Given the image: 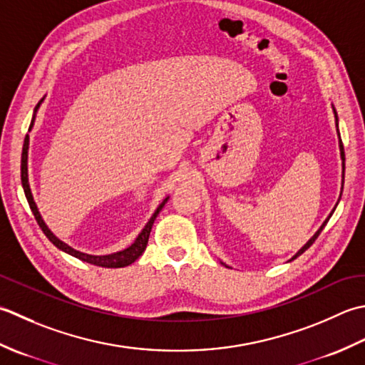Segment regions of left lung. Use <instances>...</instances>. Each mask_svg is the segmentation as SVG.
I'll use <instances>...</instances> for the list:
<instances>
[{
	"label": "left lung",
	"mask_w": 365,
	"mask_h": 365,
	"mask_svg": "<svg viewBox=\"0 0 365 365\" xmlns=\"http://www.w3.org/2000/svg\"><path fill=\"white\" fill-rule=\"evenodd\" d=\"M332 111H334V118H336V128H337V135H339V150H340V159H341V185H344V180H345V151H344V145H341V140H340V133H339V118H337V111H336V108H334V106H332ZM341 189H344V187H341ZM340 195H341V193H340ZM339 200H340V198H339ZM337 205H339V202H337ZM337 205H336V206H337ZM336 206H334V210H332V211H331V214L328 215V219H326V220L323 222V225L317 230V233H315L314 236H312L310 240H309L306 244H304L299 250L296 252V254L292 257V259H294V258H297L299 255H302L304 252H306V250L310 247V245L315 242V240L318 237V235L322 233V230L324 228V225L328 224V220L331 219L332 212L336 211ZM292 259H289V262H292ZM220 263H222V264H225L224 262H220ZM225 266H227V267H230L228 264H225Z\"/></svg>",
	"instance_id": "left-lung-1"
}]
</instances>
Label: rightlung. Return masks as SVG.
I'll use <instances>...</instances> for the list:
<instances>
[{
    "instance_id": "1",
    "label": "right lung",
    "mask_w": 365,
    "mask_h": 365,
    "mask_svg": "<svg viewBox=\"0 0 365 365\" xmlns=\"http://www.w3.org/2000/svg\"><path fill=\"white\" fill-rule=\"evenodd\" d=\"M43 99H46V96L39 101V103H37L36 108H34V113H33V120H31V124H29V129L28 132H31L33 125H34V121H36V115H37V110L41 108ZM28 150H29V135L26 133L25 137V141H24V151H21V185H24V190H25V197L28 200V205L29 207H31V211L34 214V217L37 220V224H39V227L42 228L43 235H46L48 237V241L55 245V247H58L59 250L66 252V254H69L72 257H76L78 259H81V262H86V263H91L94 266H102V267H124V266H129L132 264L135 259H138V257L143 254L146 245H148V240H150V233H151V228H153V224L155 217H158V214L162 211V207L165 206V203L168 202L167 197L163 202L158 206V210L154 211V214L151 215V219L148 220V224L143 227V230L138 233V236L135 237V241H133L129 247H125L120 252H113V254H107V255H93V254H86V252H81V250H77L73 249L72 245L66 244L64 241L59 240L58 236H55V233L51 232V230L47 227L46 222H43L42 215L39 212V210H37V205L34 202V197H33V192H31V187H29V180H28Z\"/></svg>"
}]
</instances>
